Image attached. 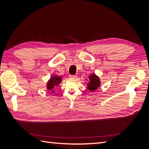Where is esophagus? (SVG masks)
Here are the masks:
<instances>
[{"instance_id": "esophagus-1", "label": "esophagus", "mask_w": 149, "mask_h": 149, "mask_svg": "<svg viewBox=\"0 0 149 149\" xmlns=\"http://www.w3.org/2000/svg\"><path fill=\"white\" fill-rule=\"evenodd\" d=\"M70 78L71 79H76V78H77V76H75V75H70Z\"/></svg>"}]
</instances>
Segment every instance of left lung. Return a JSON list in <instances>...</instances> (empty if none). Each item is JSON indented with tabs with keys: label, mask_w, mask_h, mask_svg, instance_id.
Segmentation results:
<instances>
[{
	"label": "left lung",
	"mask_w": 149,
	"mask_h": 149,
	"mask_svg": "<svg viewBox=\"0 0 149 149\" xmlns=\"http://www.w3.org/2000/svg\"><path fill=\"white\" fill-rule=\"evenodd\" d=\"M88 83L87 84V88L90 91L93 92L96 90L101 85L100 78L94 73L91 74L88 76Z\"/></svg>",
	"instance_id": "left-lung-1"
}]
</instances>
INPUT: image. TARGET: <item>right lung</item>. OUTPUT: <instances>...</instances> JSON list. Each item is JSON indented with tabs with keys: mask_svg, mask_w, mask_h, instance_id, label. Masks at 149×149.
Instances as JSON below:
<instances>
[{
	"mask_svg": "<svg viewBox=\"0 0 149 149\" xmlns=\"http://www.w3.org/2000/svg\"><path fill=\"white\" fill-rule=\"evenodd\" d=\"M62 76H59L58 75L52 76L49 79L47 83V89L49 91H52V93L55 92V88L58 85H59L62 82Z\"/></svg>",
	"mask_w": 149,
	"mask_h": 149,
	"instance_id": "1",
	"label": "right lung"
}]
</instances>
